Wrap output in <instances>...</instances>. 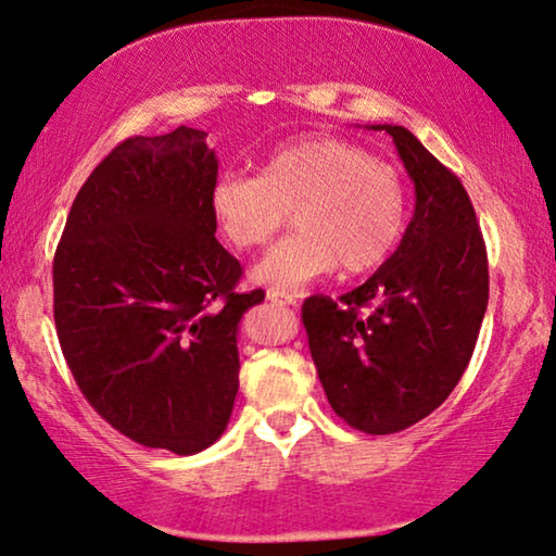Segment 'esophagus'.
Returning <instances> with one entry per match:
<instances>
[{
	"mask_svg": "<svg viewBox=\"0 0 556 556\" xmlns=\"http://www.w3.org/2000/svg\"><path fill=\"white\" fill-rule=\"evenodd\" d=\"M266 300L274 302V305H279V307H294V305H298V300H294L290 292L274 290V287H271V290H266Z\"/></svg>",
	"mask_w": 556,
	"mask_h": 556,
	"instance_id": "1",
	"label": "esophagus"
}]
</instances>
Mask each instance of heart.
Masks as SVG:
<instances>
[{"label": "heart", "mask_w": 556, "mask_h": 556, "mask_svg": "<svg viewBox=\"0 0 556 556\" xmlns=\"http://www.w3.org/2000/svg\"><path fill=\"white\" fill-rule=\"evenodd\" d=\"M211 211L241 251L264 249L292 213L300 231L256 264L254 279L298 290L338 264L361 274L387 262L406 226V190L396 169L364 147L305 137L266 154L258 175H218Z\"/></svg>", "instance_id": "heart-1"}]
</instances>
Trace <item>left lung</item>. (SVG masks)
<instances>
[{"mask_svg":"<svg viewBox=\"0 0 556 556\" xmlns=\"http://www.w3.org/2000/svg\"><path fill=\"white\" fill-rule=\"evenodd\" d=\"M417 205L399 249L338 300L302 302L332 412L366 434L417 425L463 379L488 307V254L460 177L404 127H383Z\"/></svg>","mask_w":556,"mask_h":556,"instance_id":"8db88e82","label":"left lung"}]
</instances>
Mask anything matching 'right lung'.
<instances>
[{"mask_svg": "<svg viewBox=\"0 0 556 556\" xmlns=\"http://www.w3.org/2000/svg\"><path fill=\"white\" fill-rule=\"evenodd\" d=\"M205 131L129 137L78 190L53 258V317L88 404L144 447L213 445L239 391L236 332L262 290L216 239Z\"/></svg>", "mask_w": 556, "mask_h": 556, "instance_id": "1", "label": "right lung"}]
</instances>
